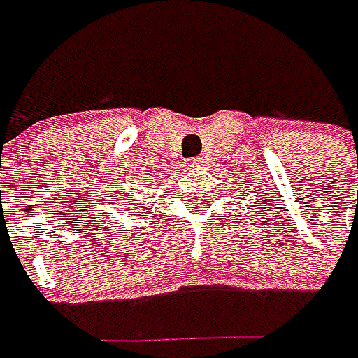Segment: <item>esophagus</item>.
I'll list each match as a JSON object with an SVG mask.
<instances>
[{
  "instance_id": "1",
  "label": "esophagus",
  "mask_w": 358,
  "mask_h": 358,
  "mask_svg": "<svg viewBox=\"0 0 358 358\" xmlns=\"http://www.w3.org/2000/svg\"><path fill=\"white\" fill-rule=\"evenodd\" d=\"M187 165H189V169H199V167L206 165V159L203 157H195V159H189Z\"/></svg>"
}]
</instances>
